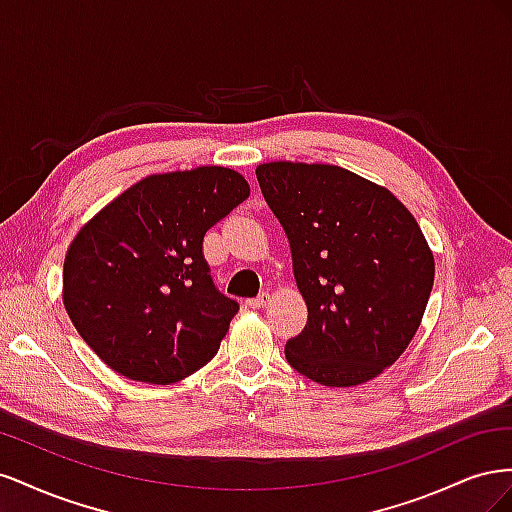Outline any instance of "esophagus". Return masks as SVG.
<instances>
[{
  "label": "esophagus",
  "instance_id": "1",
  "mask_svg": "<svg viewBox=\"0 0 512 512\" xmlns=\"http://www.w3.org/2000/svg\"><path fill=\"white\" fill-rule=\"evenodd\" d=\"M267 303H269V294L267 292L258 294V297H254V299H247V305H250V307H265Z\"/></svg>",
  "mask_w": 512,
  "mask_h": 512
}]
</instances>
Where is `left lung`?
Returning a JSON list of instances; mask_svg holds the SVG:
<instances>
[{"label": "left lung", "mask_w": 512, "mask_h": 512, "mask_svg": "<svg viewBox=\"0 0 512 512\" xmlns=\"http://www.w3.org/2000/svg\"><path fill=\"white\" fill-rule=\"evenodd\" d=\"M256 179L286 230L307 303L286 361L324 386L380 376L412 342L433 286V256L412 213L339 166L271 162Z\"/></svg>", "instance_id": "obj_1"}]
</instances>
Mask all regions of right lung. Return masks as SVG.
Instances as JSON below:
<instances>
[{"instance_id": "add662e5", "label": "right lung", "mask_w": 512, "mask_h": 512, "mask_svg": "<svg viewBox=\"0 0 512 512\" xmlns=\"http://www.w3.org/2000/svg\"><path fill=\"white\" fill-rule=\"evenodd\" d=\"M247 196L224 166L153 175L81 228L64 262V305L117 374L170 384L218 354L239 303L215 288L203 239Z\"/></svg>"}]
</instances>
